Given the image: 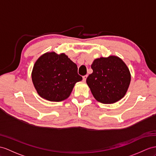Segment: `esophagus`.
<instances>
[{"mask_svg":"<svg viewBox=\"0 0 156 156\" xmlns=\"http://www.w3.org/2000/svg\"><path fill=\"white\" fill-rule=\"evenodd\" d=\"M87 75L83 76V81H84V82H85L86 81V79H87Z\"/></svg>","mask_w":156,"mask_h":156,"instance_id":"34e87169","label":"esophagus"}]
</instances>
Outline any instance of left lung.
Here are the masks:
<instances>
[{
	"label": "left lung",
	"mask_w": 156,
	"mask_h": 156,
	"mask_svg": "<svg viewBox=\"0 0 156 156\" xmlns=\"http://www.w3.org/2000/svg\"><path fill=\"white\" fill-rule=\"evenodd\" d=\"M93 72L87 78L95 99L103 104H112L126 94L131 75L127 66L119 57L111 55L94 60Z\"/></svg>",
	"instance_id": "left-lung-1"
}]
</instances>
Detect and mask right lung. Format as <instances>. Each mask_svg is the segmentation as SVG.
<instances>
[{"label":"right lung","instance_id":"right-lung-1","mask_svg":"<svg viewBox=\"0 0 156 156\" xmlns=\"http://www.w3.org/2000/svg\"><path fill=\"white\" fill-rule=\"evenodd\" d=\"M77 66L65 54L48 52L34 64L32 79L39 95L49 101L59 102L69 97L75 83L82 80Z\"/></svg>","mask_w":156,"mask_h":156}]
</instances>
